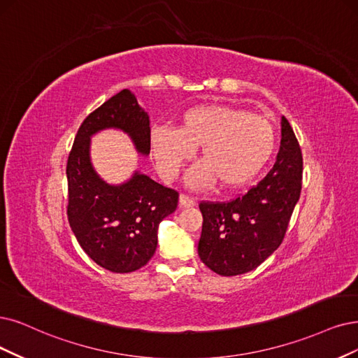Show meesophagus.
<instances>
[{"label":"esophagus","instance_id":"esophagus-1","mask_svg":"<svg viewBox=\"0 0 358 358\" xmlns=\"http://www.w3.org/2000/svg\"><path fill=\"white\" fill-rule=\"evenodd\" d=\"M180 205H181L182 208H192V206L196 205V201L193 199V197H190V196L182 193V194H180Z\"/></svg>","mask_w":358,"mask_h":358}]
</instances>
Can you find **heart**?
<instances>
[{"instance_id": "heart-1", "label": "heart", "mask_w": 358, "mask_h": 358, "mask_svg": "<svg viewBox=\"0 0 358 358\" xmlns=\"http://www.w3.org/2000/svg\"><path fill=\"white\" fill-rule=\"evenodd\" d=\"M275 132L267 117L227 104H199L184 110L177 129L166 125L150 132V150L166 178H174L181 166L201 148L202 162L187 174L194 189L215 180L222 187H239L252 180L273 155Z\"/></svg>"}]
</instances>
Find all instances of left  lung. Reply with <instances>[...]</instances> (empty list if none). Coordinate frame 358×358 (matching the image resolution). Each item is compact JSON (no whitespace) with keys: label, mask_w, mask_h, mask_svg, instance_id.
Listing matches in <instances>:
<instances>
[{"label":"left lung","mask_w":358,"mask_h":358,"mask_svg":"<svg viewBox=\"0 0 358 358\" xmlns=\"http://www.w3.org/2000/svg\"><path fill=\"white\" fill-rule=\"evenodd\" d=\"M302 187V153L282 117V140L268 174L229 202H201L203 215L197 252L220 275L257 268L280 246Z\"/></svg>","instance_id":"1"}]
</instances>
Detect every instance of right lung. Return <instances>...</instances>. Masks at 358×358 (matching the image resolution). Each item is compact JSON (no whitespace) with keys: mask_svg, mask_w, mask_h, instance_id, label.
Returning <instances> with one entry per match:
<instances>
[{"mask_svg":"<svg viewBox=\"0 0 358 358\" xmlns=\"http://www.w3.org/2000/svg\"><path fill=\"white\" fill-rule=\"evenodd\" d=\"M117 128L141 155L150 152V121L129 90L104 101L79 127L66 165L68 220L78 243L100 267L131 273L153 257L157 227L178 205V192L134 172L121 186L103 181L90 162V137Z\"/></svg>","mask_w":358,"mask_h":358,"instance_id":"obj_1","label":"right lung"}]
</instances>
